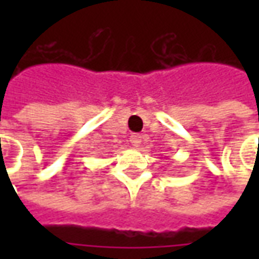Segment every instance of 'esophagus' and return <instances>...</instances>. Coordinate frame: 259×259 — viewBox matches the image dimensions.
Instances as JSON below:
<instances>
[{
    "label": "esophagus",
    "mask_w": 259,
    "mask_h": 259,
    "mask_svg": "<svg viewBox=\"0 0 259 259\" xmlns=\"http://www.w3.org/2000/svg\"><path fill=\"white\" fill-rule=\"evenodd\" d=\"M130 143H132V146L133 147H140L141 144V136L140 135H133L130 137Z\"/></svg>",
    "instance_id": "obj_1"
}]
</instances>
